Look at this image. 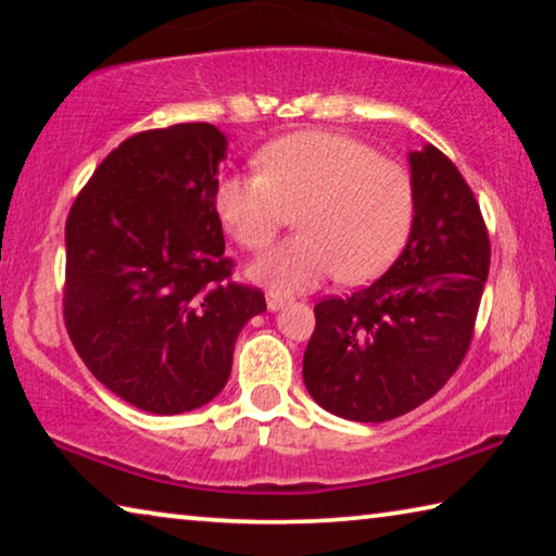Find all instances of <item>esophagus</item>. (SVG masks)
Here are the masks:
<instances>
[{"instance_id":"34e87169","label":"esophagus","mask_w":556,"mask_h":556,"mask_svg":"<svg viewBox=\"0 0 556 556\" xmlns=\"http://www.w3.org/2000/svg\"><path fill=\"white\" fill-rule=\"evenodd\" d=\"M287 301H289V299L281 296L279 291H267V308H269V312H277V308L285 306Z\"/></svg>"}]
</instances>
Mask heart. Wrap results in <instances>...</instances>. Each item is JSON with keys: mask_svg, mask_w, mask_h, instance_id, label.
Returning a JSON list of instances; mask_svg holds the SVG:
<instances>
[{"mask_svg": "<svg viewBox=\"0 0 556 556\" xmlns=\"http://www.w3.org/2000/svg\"><path fill=\"white\" fill-rule=\"evenodd\" d=\"M257 172L225 176L215 213L244 250H265L296 215L301 235L252 262L275 291H304L333 277L372 279L402 250L414 215L407 168L336 131H296L260 149Z\"/></svg>", "mask_w": 556, "mask_h": 556, "instance_id": "heart-1", "label": "heart"}]
</instances>
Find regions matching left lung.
Returning <instances> with one entry per match:
<instances>
[{
  "label": "left lung",
  "instance_id": "8db88e82",
  "mask_svg": "<svg viewBox=\"0 0 556 556\" xmlns=\"http://www.w3.org/2000/svg\"><path fill=\"white\" fill-rule=\"evenodd\" d=\"M414 218L402 255L370 287L314 306L304 384L324 409L388 421L444 388L473 338L491 240L473 191L437 147L409 154Z\"/></svg>",
  "mask_w": 556,
  "mask_h": 556
}]
</instances>
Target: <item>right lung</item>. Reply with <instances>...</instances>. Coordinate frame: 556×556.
Here are the masks:
<instances>
[{
	"label": "right lung",
	"mask_w": 556,
	"mask_h": 556,
	"mask_svg": "<svg viewBox=\"0 0 556 556\" xmlns=\"http://www.w3.org/2000/svg\"><path fill=\"white\" fill-rule=\"evenodd\" d=\"M225 135L184 122L102 159L65 220L63 318L88 370L135 407H203L265 294L232 281L213 205Z\"/></svg>",
	"instance_id": "obj_1"
}]
</instances>
